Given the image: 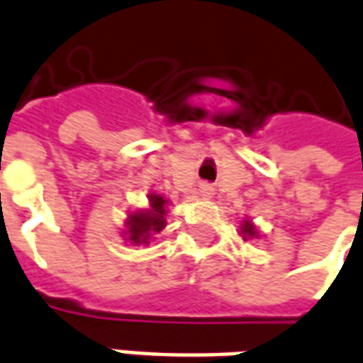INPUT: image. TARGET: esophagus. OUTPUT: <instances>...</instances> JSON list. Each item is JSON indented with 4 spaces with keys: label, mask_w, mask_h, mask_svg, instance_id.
I'll return each mask as SVG.
<instances>
[{
    "label": "esophagus",
    "mask_w": 363,
    "mask_h": 363,
    "mask_svg": "<svg viewBox=\"0 0 363 363\" xmlns=\"http://www.w3.org/2000/svg\"><path fill=\"white\" fill-rule=\"evenodd\" d=\"M199 191H201V196L209 197L211 194H213V187L209 186V184H201V187H199Z\"/></svg>",
    "instance_id": "34e87169"
}]
</instances>
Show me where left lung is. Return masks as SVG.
Here are the masks:
<instances>
[{
  "label": "left lung",
  "instance_id": "8db88e82",
  "mask_svg": "<svg viewBox=\"0 0 363 363\" xmlns=\"http://www.w3.org/2000/svg\"><path fill=\"white\" fill-rule=\"evenodd\" d=\"M243 235H247V237H255V235H257V231H255L253 225L245 223L243 225Z\"/></svg>",
  "mask_w": 363,
  "mask_h": 363
}]
</instances>
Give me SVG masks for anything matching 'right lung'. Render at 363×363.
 Wrapping results in <instances>:
<instances>
[{
  "label": "right lung",
  "instance_id": "1",
  "mask_svg": "<svg viewBox=\"0 0 363 363\" xmlns=\"http://www.w3.org/2000/svg\"><path fill=\"white\" fill-rule=\"evenodd\" d=\"M164 203L166 199L162 196H150V211H140V213L130 215L128 221V241L134 245L148 243L150 235L162 231L166 225L164 219Z\"/></svg>",
  "mask_w": 363,
  "mask_h": 363
}]
</instances>
